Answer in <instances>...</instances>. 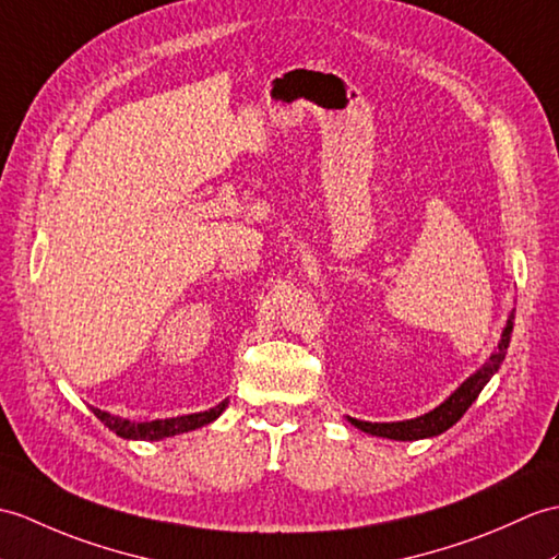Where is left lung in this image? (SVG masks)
Here are the masks:
<instances>
[{
	"mask_svg": "<svg viewBox=\"0 0 559 559\" xmlns=\"http://www.w3.org/2000/svg\"><path fill=\"white\" fill-rule=\"evenodd\" d=\"M512 329H514V311H510V319H508V323H504L496 353H492L486 359V365L481 369H476L469 379H466L457 388L455 393H450V397L440 402L436 409L421 414V417L405 419V421H383L381 424V421H361L355 417H347V421L369 436L391 438V440H421V438H433V436L445 433L450 426H455L464 417V412L472 407V402L478 397V393H481L486 383L498 373L504 355H508Z\"/></svg>",
	"mask_w": 559,
	"mask_h": 559,
	"instance_id": "1",
	"label": "left lung"
}]
</instances>
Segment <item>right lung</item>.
Here are the masks:
<instances>
[{"instance_id":"add662e5","label":"right lung","mask_w":559,"mask_h":559,"mask_svg":"<svg viewBox=\"0 0 559 559\" xmlns=\"http://www.w3.org/2000/svg\"><path fill=\"white\" fill-rule=\"evenodd\" d=\"M228 407V400L218 402L216 407L204 409V412H194V414H183V417H168V419H154V421H131L123 417H116V414H109L97 407H90L95 412V417L109 426V431L116 436H121L126 440H164L178 433H188L194 431V428H202L206 424H212L221 417V412Z\"/></svg>"}]
</instances>
